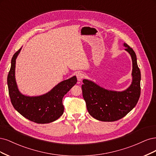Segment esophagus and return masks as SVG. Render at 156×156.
Wrapping results in <instances>:
<instances>
[{"mask_svg":"<svg viewBox=\"0 0 156 156\" xmlns=\"http://www.w3.org/2000/svg\"><path fill=\"white\" fill-rule=\"evenodd\" d=\"M76 77H77V80L78 82H81L82 80L85 77V74L82 73H78L77 74H76Z\"/></svg>","mask_w":156,"mask_h":156,"instance_id":"obj_1","label":"esophagus"}]
</instances>
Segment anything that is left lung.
<instances>
[{"instance_id":"1","label":"left lung","mask_w":156,"mask_h":156,"mask_svg":"<svg viewBox=\"0 0 156 156\" xmlns=\"http://www.w3.org/2000/svg\"><path fill=\"white\" fill-rule=\"evenodd\" d=\"M132 59V82L122 91L105 89L87 79L82 85L83 97L90 115L104 122L116 121L126 116L136 105L140 94V72L133 50L124 43Z\"/></svg>"}]
</instances>
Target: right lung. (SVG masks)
<instances>
[{"instance_id": "obj_1", "label": "right lung", "mask_w": 156, "mask_h": 156, "mask_svg": "<svg viewBox=\"0 0 156 156\" xmlns=\"http://www.w3.org/2000/svg\"><path fill=\"white\" fill-rule=\"evenodd\" d=\"M21 48L12 57L7 83L9 95L13 108L27 119L38 124L55 121L64 112L62 100L65 94L77 82L76 76L65 80L56 85L47 93L37 97H28L19 91L15 78L16 58Z\"/></svg>"}]
</instances>
